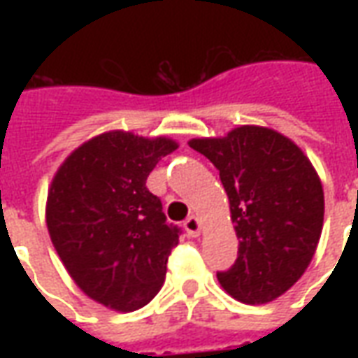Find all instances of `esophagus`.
I'll use <instances>...</instances> for the list:
<instances>
[{
    "mask_svg": "<svg viewBox=\"0 0 358 358\" xmlns=\"http://www.w3.org/2000/svg\"><path fill=\"white\" fill-rule=\"evenodd\" d=\"M184 228H186L187 236L197 238V236H199V232H201V222H199V218L197 217H189L184 220Z\"/></svg>",
    "mask_w": 358,
    "mask_h": 358,
    "instance_id": "obj_1",
    "label": "esophagus"
}]
</instances>
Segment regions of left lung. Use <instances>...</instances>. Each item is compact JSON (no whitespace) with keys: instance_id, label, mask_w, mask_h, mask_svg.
<instances>
[{"instance_id":"obj_1","label":"left lung","mask_w":358,"mask_h":358,"mask_svg":"<svg viewBox=\"0 0 358 358\" xmlns=\"http://www.w3.org/2000/svg\"><path fill=\"white\" fill-rule=\"evenodd\" d=\"M189 148L220 174L240 240L236 263L217 272L218 282L241 303L274 301L303 276L320 240L318 174L292 140L261 126L192 140Z\"/></svg>"}]
</instances>
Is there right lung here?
<instances>
[{
	"label": "right lung",
	"instance_id": "add662e5",
	"mask_svg": "<svg viewBox=\"0 0 358 358\" xmlns=\"http://www.w3.org/2000/svg\"><path fill=\"white\" fill-rule=\"evenodd\" d=\"M178 148L130 132L101 134L76 149L51 182L48 228L69 274L105 307L130 313L153 299L182 230L145 186Z\"/></svg>",
	"mask_w": 358,
	"mask_h": 358
}]
</instances>
